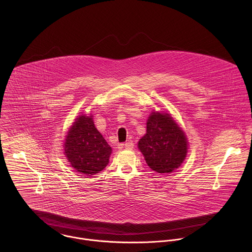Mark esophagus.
<instances>
[{"instance_id": "34e87169", "label": "esophagus", "mask_w": 252, "mask_h": 252, "mask_svg": "<svg viewBox=\"0 0 252 252\" xmlns=\"http://www.w3.org/2000/svg\"><path fill=\"white\" fill-rule=\"evenodd\" d=\"M122 147H125L126 149H133L134 144H133V143L129 142V143H125V144H119L118 145V148H122Z\"/></svg>"}]
</instances>
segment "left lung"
I'll list each match as a JSON object with an SVG mask.
<instances>
[{"label": "left lung", "instance_id": "8db88e82", "mask_svg": "<svg viewBox=\"0 0 252 252\" xmlns=\"http://www.w3.org/2000/svg\"><path fill=\"white\" fill-rule=\"evenodd\" d=\"M138 147L151 170L169 174L184 161L188 143L184 132L169 113L152 111L146 122V134Z\"/></svg>", "mask_w": 252, "mask_h": 252}]
</instances>
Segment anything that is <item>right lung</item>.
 <instances>
[{
	"instance_id": "obj_1",
	"label": "right lung",
	"mask_w": 252,
	"mask_h": 252,
	"mask_svg": "<svg viewBox=\"0 0 252 252\" xmlns=\"http://www.w3.org/2000/svg\"><path fill=\"white\" fill-rule=\"evenodd\" d=\"M64 150L76 172L94 176L107 167L112 149L95 127L90 114L80 115L72 123L66 136Z\"/></svg>"
}]
</instances>
